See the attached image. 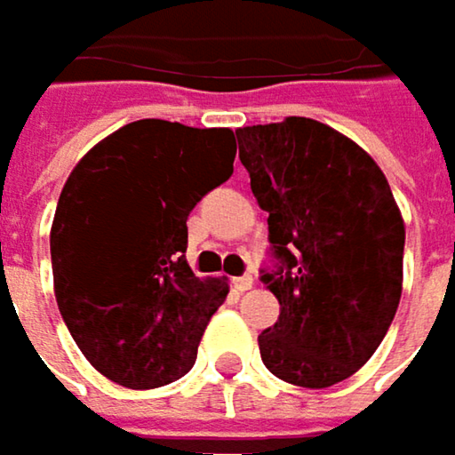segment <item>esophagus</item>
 <instances>
[{
    "mask_svg": "<svg viewBox=\"0 0 455 455\" xmlns=\"http://www.w3.org/2000/svg\"><path fill=\"white\" fill-rule=\"evenodd\" d=\"M231 284H234L239 292H247V290H252V284H255V282H252V276H250V274H244V276H236V279H231Z\"/></svg>",
    "mask_w": 455,
    "mask_h": 455,
    "instance_id": "34e87169",
    "label": "esophagus"
}]
</instances>
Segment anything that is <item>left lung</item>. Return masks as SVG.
Masks as SVG:
<instances>
[{"mask_svg": "<svg viewBox=\"0 0 455 455\" xmlns=\"http://www.w3.org/2000/svg\"><path fill=\"white\" fill-rule=\"evenodd\" d=\"M236 141L279 260L260 276L279 300L260 358L290 385L331 387L374 355L395 318L403 216L371 155L326 124L292 116L236 129Z\"/></svg>", "mask_w": 455, "mask_h": 455, "instance_id": "1", "label": "left lung"}]
</instances>
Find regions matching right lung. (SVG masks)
<instances>
[{
    "instance_id": "add662e5",
    "label": "right lung",
    "mask_w": 455,
    "mask_h": 455,
    "mask_svg": "<svg viewBox=\"0 0 455 455\" xmlns=\"http://www.w3.org/2000/svg\"><path fill=\"white\" fill-rule=\"evenodd\" d=\"M231 173V129L144 118L94 144L68 176L49 234L54 298L108 379L152 390L195 366L228 284L192 274L187 219Z\"/></svg>"
}]
</instances>
